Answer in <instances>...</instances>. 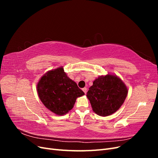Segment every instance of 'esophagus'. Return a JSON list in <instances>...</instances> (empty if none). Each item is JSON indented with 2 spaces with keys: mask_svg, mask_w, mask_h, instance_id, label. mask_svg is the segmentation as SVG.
<instances>
[{
  "mask_svg": "<svg viewBox=\"0 0 158 158\" xmlns=\"http://www.w3.org/2000/svg\"><path fill=\"white\" fill-rule=\"evenodd\" d=\"M82 90H83V92H84L85 94H86V92H87V88H82Z\"/></svg>",
  "mask_w": 158,
  "mask_h": 158,
  "instance_id": "esophagus-1",
  "label": "esophagus"
}]
</instances>
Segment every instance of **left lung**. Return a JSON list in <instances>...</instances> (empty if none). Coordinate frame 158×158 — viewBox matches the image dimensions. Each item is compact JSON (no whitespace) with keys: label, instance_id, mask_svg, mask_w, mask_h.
<instances>
[{"label":"left lung","instance_id":"1","mask_svg":"<svg viewBox=\"0 0 158 158\" xmlns=\"http://www.w3.org/2000/svg\"><path fill=\"white\" fill-rule=\"evenodd\" d=\"M128 89L115 75L100 76L89 88L86 96L93 111L99 116L106 117L115 113L127 98Z\"/></svg>","mask_w":158,"mask_h":158}]
</instances>
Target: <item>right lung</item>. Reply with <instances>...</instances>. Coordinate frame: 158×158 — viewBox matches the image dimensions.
Masks as SVG:
<instances>
[{
    "instance_id": "1",
    "label": "right lung",
    "mask_w": 158,
    "mask_h": 158,
    "mask_svg": "<svg viewBox=\"0 0 158 158\" xmlns=\"http://www.w3.org/2000/svg\"><path fill=\"white\" fill-rule=\"evenodd\" d=\"M41 102L57 115H64L73 108L76 98L84 93L64 73L63 66L47 72L37 84Z\"/></svg>"
}]
</instances>
